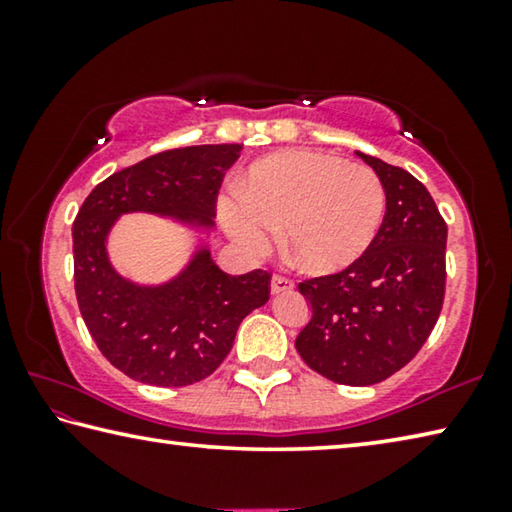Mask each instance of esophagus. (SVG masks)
<instances>
[{"mask_svg": "<svg viewBox=\"0 0 512 512\" xmlns=\"http://www.w3.org/2000/svg\"><path fill=\"white\" fill-rule=\"evenodd\" d=\"M291 289H293V280H291V277L273 275V280H271V293H284V291H291Z\"/></svg>", "mask_w": 512, "mask_h": 512, "instance_id": "1", "label": "esophagus"}]
</instances>
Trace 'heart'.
Returning a JSON list of instances; mask_svg holds the SVG:
<instances>
[{
	"instance_id": "1",
	"label": "heart",
	"mask_w": 512,
	"mask_h": 512,
	"mask_svg": "<svg viewBox=\"0 0 512 512\" xmlns=\"http://www.w3.org/2000/svg\"><path fill=\"white\" fill-rule=\"evenodd\" d=\"M239 198H221L219 216L250 253L282 248L302 271L332 275L368 253L386 212L375 169L318 151H282L255 162L237 183Z\"/></svg>"
}]
</instances>
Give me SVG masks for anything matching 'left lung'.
Instances as JSON below:
<instances>
[{
	"mask_svg": "<svg viewBox=\"0 0 512 512\" xmlns=\"http://www.w3.org/2000/svg\"><path fill=\"white\" fill-rule=\"evenodd\" d=\"M386 189L375 241L345 271L302 280L311 318L296 350L311 370L343 386H370L404 368L445 300L447 223L418 178L357 151Z\"/></svg>",
	"mask_w": 512,
	"mask_h": 512,
	"instance_id": "1",
	"label": "left lung"
}]
</instances>
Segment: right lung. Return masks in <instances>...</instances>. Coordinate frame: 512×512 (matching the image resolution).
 Returning a JSON list of instances; mask_svg holds the SVG:
<instances>
[{
  "mask_svg": "<svg viewBox=\"0 0 512 512\" xmlns=\"http://www.w3.org/2000/svg\"><path fill=\"white\" fill-rule=\"evenodd\" d=\"M241 144L162 151L112 173L85 198L72 225L74 289L97 348L135 381L196 384L221 366L250 311L271 296V273L228 275L198 250L162 287H137L108 262L106 237L119 214H169L212 228L216 196Z\"/></svg>",
  "mask_w": 512,
  "mask_h": 512,
  "instance_id": "right-lung-1",
  "label": "right lung"
}]
</instances>
